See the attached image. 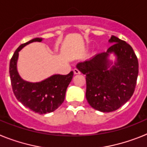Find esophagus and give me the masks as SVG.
Wrapping results in <instances>:
<instances>
[{
  "instance_id": "esophagus-1",
  "label": "esophagus",
  "mask_w": 147,
  "mask_h": 147,
  "mask_svg": "<svg viewBox=\"0 0 147 147\" xmlns=\"http://www.w3.org/2000/svg\"><path fill=\"white\" fill-rule=\"evenodd\" d=\"M74 74H80V71L77 69V68H74Z\"/></svg>"
}]
</instances>
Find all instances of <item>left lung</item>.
Returning a JSON list of instances; mask_svg holds the SVG:
<instances>
[{
	"mask_svg": "<svg viewBox=\"0 0 147 147\" xmlns=\"http://www.w3.org/2000/svg\"><path fill=\"white\" fill-rule=\"evenodd\" d=\"M109 42L113 44L106 52L76 65L86 75L88 102L104 113L116 110L131 98L138 74V61L130 45L113 35ZM113 52L117 56V62L108 70L107 57Z\"/></svg>",
	"mask_w": 147,
	"mask_h": 147,
	"instance_id": "obj_1",
	"label": "left lung"
}]
</instances>
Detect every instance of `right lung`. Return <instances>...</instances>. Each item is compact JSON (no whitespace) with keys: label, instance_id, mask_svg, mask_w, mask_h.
<instances>
[{"label":"right lung","instance_id":"right-lung-1","mask_svg":"<svg viewBox=\"0 0 147 147\" xmlns=\"http://www.w3.org/2000/svg\"><path fill=\"white\" fill-rule=\"evenodd\" d=\"M41 41L42 38H34L17 49L10 60L9 74L13 93L17 99L33 112L45 114L54 111L64 102L66 90L72 80L74 72L71 71L67 75H54L36 83L22 80L17 71L19 51L31 42Z\"/></svg>","mask_w":147,"mask_h":147}]
</instances>
